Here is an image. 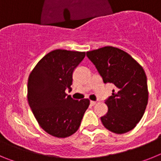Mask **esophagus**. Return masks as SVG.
Masks as SVG:
<instances>
[{
	"label": "esophagus",
	"instance_id": "1",
	"mask_svg": "<svg viewBox=\"0 0 161 161\" xmlns=\"http://www.w3.org/2000/svg\"><path fill=\"white\" fill-rule=\"evenodd\" d=\"M96 104H97V102H94V101H91V102H90V105H91V106H95Z\"/></svg>",
	"mask_w": 161,
	"mask_h": 161
}]
</instances>
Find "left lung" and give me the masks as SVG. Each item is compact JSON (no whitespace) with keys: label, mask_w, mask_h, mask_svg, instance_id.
I'll return each mask as SVG.
<instances>
[{"label":"left lung","mask_w":161,"mask_h":161,"mask_svg":"<svg viewBox=\"0 0 161 161\" xmlns=\"http://www.w3.org/2000/svg\"><path fill=\"white\" fill-rule=\"evenodd\" d=\"M104 83L115 89L105 103L108 112L101 117L106 129L123 134L135 128L143 117L148 100L147 76L143 68L129 54L114 47L86 52Z\"/></svg>","instance_id":"left-lung-1"}]
</instances>
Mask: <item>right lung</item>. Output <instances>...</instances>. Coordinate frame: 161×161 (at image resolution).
I'll list each match as a JSON object with an SVG mask.
<instances>
[{
  "mask_svg": "<svg viewBox=\"0 0 161 161\" xmlns=\"http://www.w3.org/2000/svg\"><path fill=\"white\" fill-rule=\"evenodd\" d=\"M85 52L55 50L47 54L30 74L28 102L38 124L58 138L72 136L79 128L89 99L74 100L71 92L74 70Z\"/></svg>",
  "mask_w": 161,
  "mask_h": 161,
  "instance_id": "obj_1",
  "label": "right lung"
}]
</instances>
